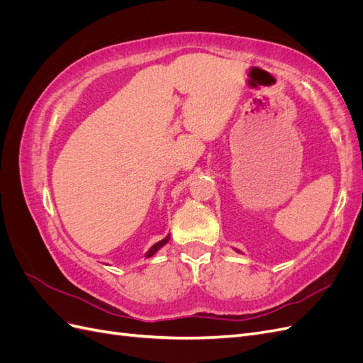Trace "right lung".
Returning a JSON list of instances; mask_svg holds the SVG:
<instances>
[{
	"mask_svg": "<svg viewBox=\"0 0 363 363\" xmlns=\"http://www.w3.org/2000/svg\"><path fill=\"white\" fill-rule=\"evenodd\" d=\"M168 240H169V235L167 236V238H164V239H162V240H159V242L157 244H155V245H152L148 251H147V255H145V257H151L152 255H155V252L157 251V250H160L164 244H168Z\"/></svg>",
	"mask_w": 363,
	"mask_h": 363,
	"instance_id": "1",
	"label": "right lung"
}]
</instances>
